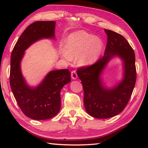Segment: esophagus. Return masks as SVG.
I'll list each match as a JSON object with an SVG mask.
<instances>
[{"instance_id":"obj_1","label":"esophagus","mask_w":148,"mask_h":148,"mask_svg":"<svg viewBox=\"0 0 148 148\" xmlns=\"http://www.w3.org/2000/svg\"><path fill=\"white\" fill-rule=\"evenodd\" d=\"M71 77H72V79H77V75L76 72L75 70L72 71L71 72Z\"/></svg>"}]
</instances>
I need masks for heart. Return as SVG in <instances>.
Instances as JSON below:
<instances>
[{
  "label": "heart",
  "instance_id": "1",
  "mask_svg": "<svg viewBox=\"0 0 148 148\" xmlns=\"http://www.w3.org/2000/svg\"><path fill=\"white\" fill-rule=\"evenodd\" d=\"M102 48L103 42L99 37L81 30L69 36L65 42V51L67 58L78 56L80 65H88L97 60Z\"/></svg>",
  "mask_w": 148,
  "mask_h": 148
}]
</instances>
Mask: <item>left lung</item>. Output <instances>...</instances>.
I'll use <instances>...</instances> for the list:
<instances>
[{"label": "left lung", "instance_id": "8db88e82", "mask_svg": "<svg viewBox=\"0 0 148 148\" xmlns=\"http://www.w3.org/2000/svg\"><path fill=\"white\" fill-rule=\"evenodd\" d=\"M108 42L104 55L93 64L77 69V74L84 90V105L94 118L113 117L123 111L132 94L136 82V56L133 48L121 34L104 29ZM114 56L124 63V77L112 89L103 86L100 74L107 62Z\"/></svg>", "mask_w": 148, "mask_h": 148}]
</instances>
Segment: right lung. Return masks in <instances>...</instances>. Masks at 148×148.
<instances>
[{"mask_svg":"<svg viewBox=\"0 0 148 148\" xmlns=\"http://www.w3.org/2000/svg\"><path fill=\"white\" fill-rule=\"evenodd\" d=\"M55 22L39 21L30 24L22 33L11 56L10 86L18 106L24 114L36 120L50 119L58 114L61 107L60 93L70 83L69 69L49 72L39 85L32 88L22 76L20 62L24 51L42 38H54Z\"/></svg>","mask_w":148,"mask_h":148,"instance_id":"1","label":"right lung"}]
</instances>
